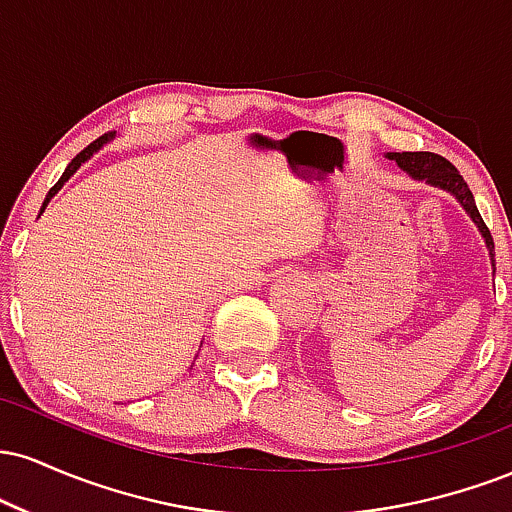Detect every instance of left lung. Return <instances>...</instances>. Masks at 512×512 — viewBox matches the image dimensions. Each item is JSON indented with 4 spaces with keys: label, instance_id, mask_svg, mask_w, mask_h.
I'll use <instances>...</instances> for the list:
<instances>
[{
    "label": "left lung",
    "instance_id": "1",
    "mask_svg": "<svg viewBox=\"0 0 512 512\" xmlns=\"http://www.w3.org/2000/svg\"><path fill=\"white\" fill-rule=\"evenodd\" d=\"M385 158L395 161L411 180H421V182H426V185L438 187V190H445L448 195H452L457 202H460V207L467 211L469 219H472L474 226L479 228L481 238H484V243H486V250H489L493 274H496V255H493L491 231L486 228L484 219H481L472 190H469L467 182L462 180V175L457 173V168L452 166L450 161H445L443 156L431 154V151H402V154H397V151H387Z\"/></svg>",
    "mask_w": 512,
    "mask_h": 512
}]
</instances>
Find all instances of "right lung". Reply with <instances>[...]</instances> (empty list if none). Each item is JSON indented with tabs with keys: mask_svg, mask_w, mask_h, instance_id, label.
I'll use <instances>...</instances> for the list:
<instances>
[{
	"mask_svg": "<svg viewBox=\"0 0 512 512\" xmlns=\"http://www.w3.org/2000/svg\"><path fill=\"white\" fill-rule=\"evenodd\" d=\"M110 139H113V134H105V137H101V139H96V142H93V144H88V146H86V149H84V151H81V154H79V156H76V158H74V161H72V163H69V166H67V168H64L62 178H60V180H57V185H55V187H52V190L48 192V197H45L43 207H40V214H43V211H45V207H48V204H50V199H52V197H55V195H57V192H60V190H62V187H64V182H67L69 178H72V175L76 173V170H79V168H81V163H86V161H88V158H91L93 154H96V151H101V149H103V146L110 142ZM40 214H38V216H40Z\"/></svg>",
	"mask_w": 512,
	"mask_h": 512,
	"instance_id": "right-lung-1",
	"label": "right lung"
}]
</instances>
